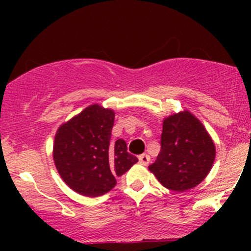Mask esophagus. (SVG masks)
Here are the masks:
<instances>
[{"label":"esophagus","instance_id":"esophagus-1","mask_svg":"<svg viewBox=\"0 0 251 251\" xmlns=\"http://www.w3.org/2000/svg\"><path fill=\"white\" fill-rule=\"evenodd\" d=\"M138 161H140L141 165L147 166L149 164V161H151V156H149L148 154H141V155L138 156Z\"/></svg>","mask_w":251,"mask_h":251}]
</instances>
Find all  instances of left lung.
<instances>
[{
	"instance_id": "1",
	"label": "left lung",
	"mask_w": 251,
	"mask_h": 251,
	"mask_svg": "<svg viewBox=\"0 0 251 251\" xmlns=\"http://www.w3.org/2000/svg\"><path fill=\"white\" fill-rule=\"evenodd\" d=\"M160 143V153L148 169L170 191L194 188L214 165V141L191 111H179L164 119Z\"/></svg>"
}]
</instances>
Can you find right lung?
<instances>
[{
  "label": "right lung",
  "instance_id": "add662e5",
  "mask_svg": "<svg viewBox=\"0 0 251 251\" xmlns=\"http://www.w3.org/2000/svg\"><path fill=\"white\" fill-rule=\"evenodd\" d=\"M114 110L92 104L57 130L53 160L63 181L85 197L103 196L138 161L121 138L110 140Z\"/></svg>",
  "mask_w": 251,
  "mask_h": 251
}]
</instances>
